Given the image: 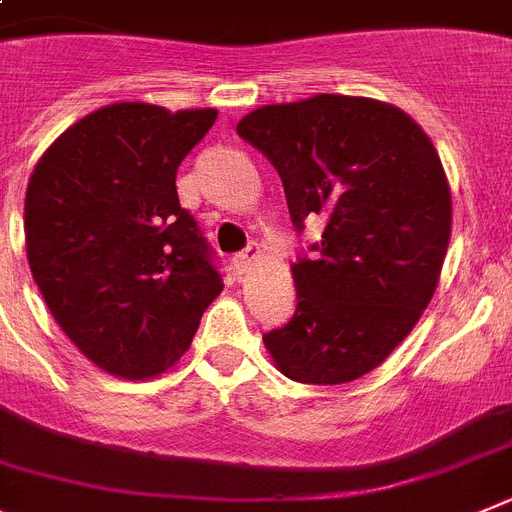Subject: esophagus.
Wrapping results in <instances>:
<instances>
[{
    "label": "esophagus",
    "mask_w": 512,
    "mask_h": 512,
    "mask_svg": "<svg viewBox=\"0 0 512 512\" xmlns=\"http://www.w3.org/2000/svg\"><path fill=\"white\" fill-rule=\"evenodd\" d=\"M257 260H260V247L252 244V247H247V250L239 252V255L234 257V265H237L239 273H244V270H250Z\"/></svg>",
    "instance_id": "1"
}]
</instances>
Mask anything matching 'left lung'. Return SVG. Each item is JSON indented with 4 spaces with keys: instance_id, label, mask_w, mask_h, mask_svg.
<instances>
[{
    "instance_id": "8db88e82",
    "label": "left lung",
    "mask_w": 512,
    "mask_h": 512,
    "mask_svg": "<svg viewBox=\"0 0 512 512\" xmlns=\"http://www.w3.org/2000/svg\"><path fill=\"white\" fill-rule=\"evenodd\" d=\"M244 141L273 162L293 224L327 221L314 260L291 265L296 314L262 337L301 384H348L410 335L441 281L451 188L433 141L373 97L314 95L252 110Z\"/></svg>"
}]
</instances>
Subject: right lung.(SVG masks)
I'll use <instances>...</instances> for the list:
<instances>
[{
	"mask_svg": "<svg viewBox=\"0 0 512 512\" xmlns=\"http://www.w3.org/2000/svg\"><path fill=\"white\" fill-rule=\"evenodd\" d=\"M216 115L102 105L71 123L30 175L33 281L64 335L110 376L144 381L175 366L224 291L175 185Z\"/></svg>",
	"mask_w": 512,
	"mask_h": 512,
	"instance_id": "right-lung-1",
	"label": "right lung"
}]
</instances>
